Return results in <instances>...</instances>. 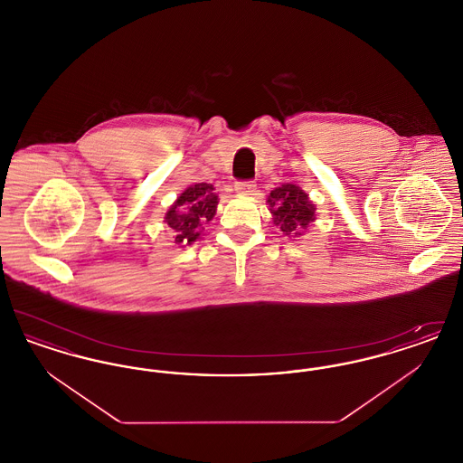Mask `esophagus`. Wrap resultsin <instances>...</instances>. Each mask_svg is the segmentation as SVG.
Here are the masks:
<instances>
[{"label":"esophagus","instance_id":"obj_1","mask_svg":"<svg viewBox=\"0 0 463 463\" xmlns=\"http://www.w3.org/2000/svg\"><path fill=\"white\" fill-rule=\"evenodd\" d=\"M257 189V184L255 182H238L236 184V193H240L242 196H251Z\"/></svg>","mask_w":463,"mask_h":463}]
</instances>
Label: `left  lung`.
Returning a JSON list of instances; mask_svg holds the SVG:
<instances>
[{
	"label": "left lung",
	"mask_w": 463,
	"mask_h": 463,
	"mask_svg": "<svg viewBox=\"0 0 463 463\" xmlns=\"http://www.w3.org/2000/svg\"><path fill=\"white\" fill-rule=\"evenodd\" d=\"M267 203L274 217L272 222L287 236H300L302 231L307 229L308 223L316 219V206L308 199L307 193L295 184H285L270 191Z\"/></svg>",
	"instance_id": "8db88e82"
}]
</instances>
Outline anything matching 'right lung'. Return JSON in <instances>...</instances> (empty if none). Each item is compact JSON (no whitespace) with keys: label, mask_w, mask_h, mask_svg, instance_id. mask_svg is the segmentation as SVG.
<instances>
[{"label":"right lung","mask_w":463,"mask_h":463,"mask_svg":"<svg viewBox=\"0 0 463 463\" xmlns=\"http://www.w3.org/2000/svg\"><path fill=\"white\" fill-rule=\"evenodd\" d=\"M217 204L219 196L213 193L212 184L189 185L165 215V222L175 232L176 244L196 241L203 225L215 217Z\"/></svg>","instance_id":"add662e5"}]
</instances>
